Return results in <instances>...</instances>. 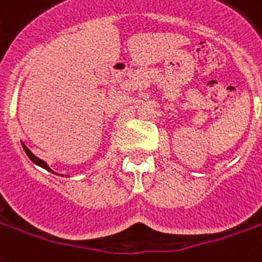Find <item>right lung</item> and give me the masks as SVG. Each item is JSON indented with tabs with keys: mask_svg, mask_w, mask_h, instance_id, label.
Listing matches in <instances>:
<instances>
[{
	"mask_svg": "<svg viewBox=\"0 0 262 262\" xmlns=\"http://www.w3.org/2000/svg\"><path fill=\"white\" fill-rule=\"evenodd\" d=\"M22 147H23V150H25V152H26V154H28L29 158H30V160H32L33 162H34V164H36V165L41 166V168H44V169H47L48 172H52V173H55V172H54V170H52L51 168H50V166L47 165V162H46V161L40 160V158H38V157L34 156V154H33V152H32V151L29 150L28 147H26V146H25V144H23V141H22ZM62 176H63V175H62Z\"/></svg>",
	"mask_w": 262,
	"mask_h": 262,
	"instance_id": "right-lung-1",
	"label": "right lung"
}]
</instances>
